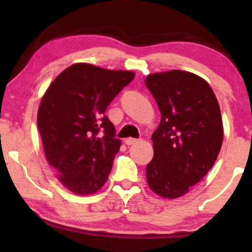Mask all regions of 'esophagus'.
<instances>
[{
  "label": "esophagus",
  "mask_w": 252,
  "mask_h": 252,
  "mask_svg": "<svg viewBox=\"0 0 252 252\" xmlns=\"http://www.w3.org/2000/svg\"><path fill=\"white\" fill-rule=\"evenodd\" d=\"M137 138H132V137H128V138H126V141H124V142H126V146H131V144H134V143H136L137 142Z\"/></svg>",
  "instance_id": "1"
}]
</instances>
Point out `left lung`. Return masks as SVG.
<instances>
[{
    "label": "left lung",
    "instance_id": "left-lung-1",
    "mask_svg": "<svg viewBox=\"0 0 252 252\" xmlns=\"http://www.w3.org/2000/svg\"><path fill=\"white\" fill-rule=\"evenodd\" d=\"M161 114L152 136L154 158L146 178L155 194L176 199L209 173L220 152L224 128L210 84L187 71L148 74L144 80Z\"/></svg>",
    "mask_w": 252,
    "mask_h": 252
}]
</instances>
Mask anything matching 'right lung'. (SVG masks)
<instances>
[{"label": "right lung", "mask_w": 252, "mask_h": 252, "mask_svg": "<svg viewBox=\"0 0 252 252\" xmlns=\"http://www.w3.org/2000/svg\"><path fill=\"white\" fill-rule=\"evenodd\" d=\"M134 77L131 71L78 63L63 70L42 96L37 128L43 152L58 180L74 194H94L108 180L122 142L105 110Z\"/></svg>", "instance_id": "1"}]
</instances>
